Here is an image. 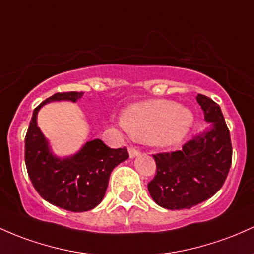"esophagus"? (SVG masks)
Wrapping results in <instances>:
<instances>
[{"instance_id": "1", "label": "esophagus", "mask_w": 254, "mask_h": 254, "mask_svg": "<svg viewBox=\"0 0 254 254\" xmlns=\"http://www.w3.org/2000/svg\"><path fill=\"white\" fill-rule=\"evenodd\" d=\"M127 150H129L130 158H135V157H137V155H140V150L136 149V148H132V147H129Z\"/></svg>"}]
</instances>
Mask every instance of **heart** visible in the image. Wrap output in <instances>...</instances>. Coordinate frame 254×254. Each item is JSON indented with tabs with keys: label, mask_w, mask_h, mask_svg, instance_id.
Segmentation results:
<instances>
[{
	"label": "heart",
	"mask_w": 254,
	"mask_h": 254,
	"mask_svg": "<svg viewBox=\"0 0 254 254\" xmlns=\"http://www.w3.org/2000/svg\"><path fill=\"white\" fill-rule=\"evenodd\" d=\"M122 123L133 137L169 148L185 140L194 124V114L174 101L149 100L129 106Z\"/></svg>",
	"instance_id": "1"
}]
</instances>
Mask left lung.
<instances>
[{
	"label": "left lung",
	"mask_w": 254,
	"mask_h": 254,
	"mask_svg": "<svg viewBox=\"0 0 254 254\" xmlns=\"http://www.w3.org/2000/svg\"><path fill=\"white\" fill-rule=\"evenodd\" d=\"M210 127L185 143L181 150L153 155L157 175L148 183L152 199L168 210H183L205 201L222 188L228 176L233 148L221 107L197 94Z\"/></svg>",
	"instance_id": "1"
}]
</instances>
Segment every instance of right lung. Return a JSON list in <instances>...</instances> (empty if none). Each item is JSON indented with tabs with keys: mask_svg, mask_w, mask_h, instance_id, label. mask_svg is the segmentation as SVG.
Wrapping results in <instances>:
<instances>
[{
	"mask_svg": "<svg viewBox=\"0 0 254 254\" xmlns=\"http://www.w3.org/2000/svg\"><path fill=\"white\" fill-rule=\"evenodd\" d=\"M84 93H57L33 110L25 136V164L37 193L52 205L72 211L93 210L104 199L111 172L129 158L127 148L112 149L100 138L88 141L73 155L59 158L37 125V114L46 104L77 102Z\"/></svg>",
	"mask_w": 254,
	"mask_h": 254,
	"instance_id": "1",
	"label": "right lung"
}]
</instances>
